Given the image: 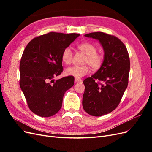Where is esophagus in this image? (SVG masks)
<instances>
[{
  "instance_id": "1",
  "label": "esophagus",
  "mask_w": 152,
  "mask_h": 152,
  "mask_svg": "<svg viewBox=\"0 0 152 152\" xmlns=\"http://www.w3.org/2000/svg\"><path fill=\"white\" fill-rule=\"evenodd\" d=\"M75 81L76 82H82V79H79V78H75Z\"/></svg>"
}]
</instances>
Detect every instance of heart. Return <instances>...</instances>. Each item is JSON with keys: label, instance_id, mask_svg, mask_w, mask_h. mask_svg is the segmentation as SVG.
<instances>
[{"label": "heart", "instance_id": "1", "mask_svg": "<svg viewBox=\"0 0 152 152\" xmlns=\"http://www.w3.org/2000/svg\"><path fill=\"white\" fill-rule=\"evenodd\" d=\"M79 48L82 53L87 55L85 63H88L92 68L97 70L102 66L103 61V57L101 54L97 53V49L93 44L90 42H82L78 45ZM73 52L70 47H66L63 50L61 58L63 61L67 64L71 63L72 61ZM90 72L89 65L84 66H72L68 67L66 70V75L75 78H80L87 74Z\"/></svg>", "mask_w": 152, "mask_h": 152}]
</instances>
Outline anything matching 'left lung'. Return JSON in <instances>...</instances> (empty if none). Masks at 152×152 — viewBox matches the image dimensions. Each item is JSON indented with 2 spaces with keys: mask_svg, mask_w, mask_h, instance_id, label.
Returning a JSON list of instances; mask_svg holds the SVG:
<instances>
[{
  "mask_svg": "<svg viewBox=\"0 0 152 152\" xmlns=\"http://www.w3.org/2000/svg\"><path fill=\"white\" fill-rule=\"evenodd\" d=\"M84 36L98 40L104 51L99 70L83 81V108L91 115L99 117L112 112L120 103L128 85L129 57L125 45L116 37L101 31Z\"/></svg>",
  "mask_w": 152,
  "mask_h": 152,
  "instance_id": "obj_1",
  "label": "left lung"
}]
</instances>
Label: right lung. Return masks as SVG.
<instances>
[{
	"label": "right lung",
	"instance_id": "right-lung-1",
	"mask_svg": "<svg viewBox=\"0 0 152 152\" xmlns=\"http://www.w3.org/2000/svg\"><path fill=\"white\" fill-rule=\"evenodd\" d=\"M80 35L49 32L27 44L20 65V86L29 108L42 117L57 113L65 92L74 84L68 76L54 81L63 72L61 55Z\"/></svg>",
	"mask_w": 152,
	"mask_h": 152
}]
</instances>
